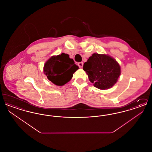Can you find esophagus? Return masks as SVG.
<instances>
[{
	"instance_id": "esophagus-1",
	"label": "esophagus",
	"mask_w": 152,
	"mask_h": 152,
	"mask_svg": "<svg viewBox=\"0 0 152 152\" xmlns=\"http://www.w3.org/2000/svg\"><path fill=\"white\" fill-rule=\"evenodd\" d=\"M77 64H78V66H79L80 68H82L83 66V62H79Z\"/></svg>"
}]
</instances>
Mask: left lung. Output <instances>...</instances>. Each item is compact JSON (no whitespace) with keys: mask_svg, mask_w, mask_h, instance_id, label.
<instances>
[{"mask_svg":"<svg viewBox=\"0 0 152 152\" xmlns=\"http://www.w3.org/2000/svg\"><path fill=\"white\" fill-rule=\"evenodd\" d=\"M83 69L94 87L102 90L113 87L121 74L116 60L105 54L94 53L84 63Z\"/></svg>","mask_w":152,"mask_h":152,"instance_id":"1","label":"left lung"}]
</instances>
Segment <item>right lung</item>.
<instances>
[{
    "label": "right lung",
    "mask_w": 152,
    "mask_h": 152,
    "mask_svg": "<svg viewBox=\"0 0 152 152\" xmlns=\"http://www.w3.org/2000/svg\"><path fill=\"white\" fill-rule=\"evenodd\" d=\"M79 69L72 58L62 53L50 58L44 66V72L48 79L58 86H64L73 77V74Z\"/></svg>",
    "instance_id": "add662e5"
}]
</instances>
